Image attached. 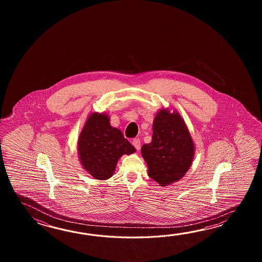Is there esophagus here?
<instances>
[{
  "label": "esophagus",
  "mask_w": 262,
  "mask_h": 262,
  "mask_svg": "<svg viewBox=\"0 0 262 262\" xmlns=\"http://www.w3.org/2000/svg\"><path fill=\"white\" fill-rule=\"evenodd\" d=\"M132 144L134 145V147L139 150L140 149V140L139 139H135L132 142Z\"/></svg>",
  "instance_id": "1"
}]
</instances>
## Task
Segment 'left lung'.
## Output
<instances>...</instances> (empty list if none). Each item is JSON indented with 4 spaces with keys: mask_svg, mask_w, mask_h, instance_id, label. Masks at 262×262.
Here are the masks:
<instances>
[{
    "mask_svg": "<svg viewBox=\"0 0 262 262\" xmlns=\"http://www.w3.org/2000/svg\"><path fill=\"white\" fill-rule=\"evenodd\" d=\"M195 150L188 127L177 111L161 108L156 112L151 142L141 147L149 177L162 187L178 182L191 167Z\"/></svg>",
    "mask_w": 262,
    "mask_h": 262,
    "instance_id": "obj_1",
    "label": "left lung"
}]
</instances>
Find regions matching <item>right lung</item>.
I'll return each instance as SVG.
<instances>
[{
    "label": "right lung",
    "mask_w": 262,
    "mask_h": 262,
    "mask_svg": "<svg viewBox=\"0 0 262 262\" xmlns=\"http://www.w3.org/2000/svg\"><path fill=\"white\" fill-rule=\"evenodd\" d=\"M110 121L111 117L105 112H94L87 118L78 136L80 165L91 176L101 181L112 177L123 155L136 151L122 131L112 126Z\"/></svg>",
    "instance_id": "obj_1"
}]
</instances>
